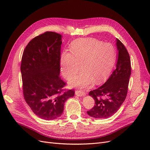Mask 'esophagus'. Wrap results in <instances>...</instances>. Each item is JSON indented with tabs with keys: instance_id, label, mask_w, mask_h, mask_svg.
Wrapping results in <instances>:
<instances>
[{
	"instance_id": "obj_1",
	"label": "esophagus",
	"mask_w": 150,
	"mask_h": 150,
	"mask_svg": "<svg viewBox=\"0 0 150 150\" xmlns=\"http://www.w3.org/2000/svg\"><path fill=\"white\" fill-rule=\"evenodd\" d=\"M75 94L78 96H86V93L83 91L81 90H77L75 92Z\"/></svg>"
}]
</instances>
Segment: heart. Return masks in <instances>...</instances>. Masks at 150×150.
Wrapping results in <instances>:
<instances>
[{
	"mask_svg": "<svg viewBox=\"0 0 150 150\" xmlns=\"http://www.w3.org/2000/svg\"><path fill=\"white\" fill-rule=\"evenodd\" d=\"M70 52L61 56L63 76L70 79L81 69V72L69 82L72 87L86 88L94 83L100 84L112 71L116 58V51L110 43H103L94 39H78L72 44Z\"/></svg>",
	"mask_w": 150,
	"mask_h": 150,
	"instance_id": "obj_1",
	"label": "heart"
}]
</instances>
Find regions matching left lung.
I'll return each instance as SVG.
<instances>
[{
    "label": "left lung",
    "mask_w": 150,
    "mask_h": 150,
    "mask_svg": "<svg viewBox=\"0 0 150 150\" xmlns=\"http://www.w3.org/2000/svg\"><path fill=\"white\" fill-rule=\"evenodd\" d=\"M117 56L116 69L106 82L90 91L95 101L88 115L96 119L108 118L117 112L125 101L131 76V61L125 46L116 39Z\"/></svg>",
    "instance_id": "1"
}]
</instances>
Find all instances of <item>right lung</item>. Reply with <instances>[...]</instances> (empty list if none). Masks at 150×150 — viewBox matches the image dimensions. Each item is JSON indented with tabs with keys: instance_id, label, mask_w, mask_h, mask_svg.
<instances>
[{
	"instance_id": "add662e5",
	"label": "right lung",
	"mask_w": 150,
	"mask_h": 150,
	"mask_svg": "<svg viewBox=\"0 0 150 150\" xmlns=\"http://www.w3.org/2000/svg\"><path fill=\"white\" fill-rule=\"evenodd\" d=\"M62 35L46 32L32 39L22 54L21 71L24 97L34 114L45 120L61 116L74 92L64 91L59 76Z\"/></svg>"
}]
</instances>
